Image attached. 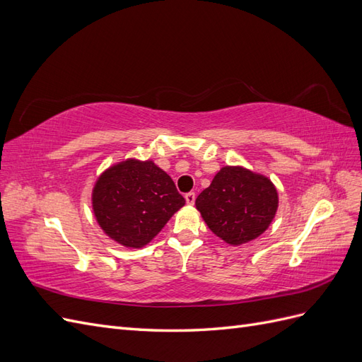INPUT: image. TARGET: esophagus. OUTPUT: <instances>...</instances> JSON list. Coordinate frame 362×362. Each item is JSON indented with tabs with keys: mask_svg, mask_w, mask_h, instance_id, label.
Returning a JSON list of instances; mask_svg holds the SVG:
<instances>
[{
	"mask_svg": "<svg viewBox=\"0 0 362 362\" xmlns=\"http://www.w3.org/2000/svg\"><path fill=\"white\" fill-rule=\"evenodd\" d=\"M194 201H196V194H194L193 192H190V193L185 194V202H187L189 205H193V204H194Z\"/></svg>",
	"mask_w": 362,
	"mask_h": 362,
	"instance_id": "34e87169",
	"label": "esophagus"
}]
</instances>
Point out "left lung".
Returning <instances> with one entry per match:
<instances>
[{
	"label": "left lung",
	"mask_w": 362,
	"mask_h": 362,
	"mask_svg": "<svg viewBox=\"0 0 362 362\" xmlns=\"http://www.w3.org/2000/svg\"><path fill=\"white\" fill-rule=\"evenodd\" d=\"M196 208L218 238L240 246L270 226L278 210V192L264 175L225 166L196 198Z\"/></svg>",
	"instance_id": "1"
}]
</instances>
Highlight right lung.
<instances>
[{
    "label": "right lung",
    "instance_id": "add662e5",
    "mask_svg": "<svg viewBox=\"0 0 362 362\" xmlns=\"http://www.w3.org/2000/svg\"><path fill=\"white\" fill-rule=\"evenodd\" d=\"M184 204L172 178L151 160L113 164L92 192L93 213L103 231L133 249L148 245Z\"/></svg>",
    "mask_w": 362,
    "mask_h": 362
}]
</instances>
